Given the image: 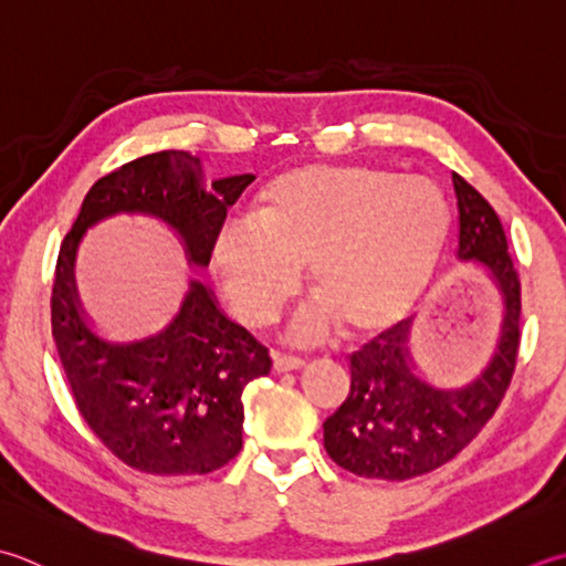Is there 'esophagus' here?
<instances>
[{"label":"esophagus","mask_w":566,"mask_h":566,"mask_svg":"<svg viewBox=\"0 0 566 566\" xmlns=\"http://www.w3.org/2000/svg\"><path fill=\"white\" fill-rule=\"evenodd\" d=\"M272 368H274V373H290V370H298V368H304V360L302 358H294V356H282V353H274L272 356Z\"/></svg>","instance_id":"1"}]
</instances>
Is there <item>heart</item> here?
<instances>
[{
    "instance_id": "heart-1",
    "label": "heart",
    "mask_w": 566,
    "mask_h": 566,
    "mask_svg": "<svg viewBox=\"0 0 566 566\" xmlns=\"http://www.w3.org/2000/svg\"><path fill=\"white\" fill-rule=\"evenodd\" d=\"M451 230L444 191L427 176L358 164H314L276 174L254 198L252 220L230 223L210 270L248 326L270 324L306 282L316 296L286 334L318 340L336 324L350 338L402 318L434 274Z\"/></svg>"
}]
</instances>
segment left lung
I'll list each match as a JSON object with an SVG mask.
<instances>
[{
    "label": "left lung",
    "instance_id": "obj_1",
    "mask_svg": "<svg viewBox=\"0 0 566 566\" xmlns=\"http://www.w3.org/2000/svg\"><path fill=\"white\" fill-rule=\"evenodd\" d=\"M459 201L457 258L481 272L501 298L491 360L459 387L427 380L405 318L350 356V395L324 422V447L360 479L407 481L444 467L495 415L511 385L520 343V280L491 203L451 176Z\"/></svg>",
    "mask_w": 566,
    "mask_h": 566
}]
</instances>
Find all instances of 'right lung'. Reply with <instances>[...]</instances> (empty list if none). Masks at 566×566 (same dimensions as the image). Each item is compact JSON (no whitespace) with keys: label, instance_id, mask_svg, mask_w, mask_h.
Instances as JSON below:
<instances>
[{"label":"right lung","instance_id":"obj_1","mask_svg":"<svg viewBox=\"0 0 566 566\" xmlns=\"http://www.w3.org/2000/svg\"><path fill=\"white\" fill-rule=\"evenodd\" d=\"M252 179L240 174L206 186L201 159L188 151L147 154L93 184L63 240L51 296L55 348L77 412L132 469L201 475L226 467L242 449V390L272 360L201 280H188L179 312L157 334H97L77 296V248L107 218L147 216L179 238L188 268L206 270L228 208Z\"/></svg>","mask_w":566,"mask_h":566}]
</instances>
